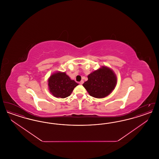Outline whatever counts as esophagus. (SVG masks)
<instances>
[{
  "label": "esophagus",
  "instance_id": "esophagus-1",
  "mask_svg": "<svg viewBox=\"0 0 159 159\" xmlns=\"http://www.w3.org/2000/svg\"><path fill=\"white\" fill-rule=\"evenodd\" d=\"M83 83H84V81H83V80H81V81L79 82V84H82Z\"/></svg>",
  "mask_w": 159,
  "mask_h": 159
}]
</instances>
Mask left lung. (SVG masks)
<instances>
[{
	"label": "left lung",
	"mask_w": 159,
	"mask_h": 159,
	"mask_svg": "<svg viewBox=\"0 0 159 159\" xmlns=\"http://www.w3.org/2000/svg\"><path fill=\"white\" fill-rule=\"evenodd\" d=\"M88 80L83 83L89 95L97 98L108 96L117 83V78L110 68L102 67L88 76Z\"/></svg>",
	"instance_id": "left-lung-1"
}]
</instances>
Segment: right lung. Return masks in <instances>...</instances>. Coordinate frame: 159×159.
<instances>
[{
	"mask_svg": "<svg viewBox=\"0 0 159 159\" xmlns=\"http://www.w3.org/2000/svg\"><path fill=\"white\" fill-rule=\"evenodd\" d=\"M78 85L72 80L66 73H54L48 80V86L51 93L54 97L64 98L70 96L74 88Z\"/></svg>",
	"mask_w": 159,
	"mask_h": 159,
	"instance_id": "1",
	"label": "right lung"
}]
</instances>
